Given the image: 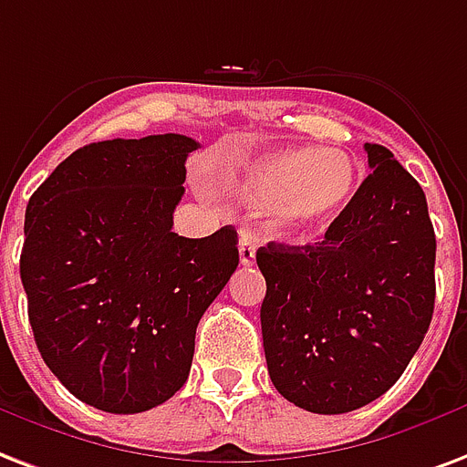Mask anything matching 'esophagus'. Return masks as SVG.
<instances>
[{
	"instance_id": "esophagus-1",
	"label": "esophagus",
	"mask_w": 467,
	"mask_h": 467,
	"mask_svg": "<svg viewBox=\"0 0 467 467\" xmlns=\"http://www.w3.org/2000/svg\"><path fill=\"white\" fill-rule=\"evenodd\" d=\"M254 259H257V244H254V240H252L249 234H242V237H240V262H242V266L254 265Z\"/></svg>"
}]
</instances>
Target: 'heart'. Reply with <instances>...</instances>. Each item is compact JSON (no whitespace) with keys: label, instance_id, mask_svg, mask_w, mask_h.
Returning a JSON list of instances; mask_svg holds the SVG:
<instances>
[{"label":"heart","instance_id":"obj_1","mask_svg":"<svg viewBox=\"0 0 467 467\" xmlns=\"http://www.w3.org/2000/svg\"><path fill=\"white\" fill-rule=\"evenodd\" d=\"M360 181V163L343 149L289 147L249 161L230 191L252 213H269L276 233L296 234L333 225Z\"/></svg>","mask_w":467,"mask_h":467}]
</instances>
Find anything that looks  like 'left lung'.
Segmentation results:
<instances>
[{
	"label": "left lung",
	"instance_id": "left-lung-1",
	"mask_svg": "<svg viewBox=\"0 0 467 467\" xmlns=\"http://www.w3.org/2000/svg\"><path fill=\"white\" fill-rule=\"evenodd\" d=\"M365 151L372 173L323 240L257 249L269 377L313 414L382 397L431 326L436 234L426 195L389 149Z\"/></svg>",
	"mask_w": 467,
	"mask_h": 467
}]
</instances>
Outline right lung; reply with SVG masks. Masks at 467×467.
Returning a JSON list of instances; mask_svg holds the SVG:
<instances>
[{
  "mask_svg": "<svg viewBox=\"0 0 467 467\" xmlns=\"http://www.w3.org/2000/svg\"><path fill=\"white\" fill-rule=\"evenodd\" d=\"M183 134L78 149L26 208L21 284L41 358L73 397L139 414L188 379L195 328L240 265L237 230L181 237Z\"/></svg>",
  "mask_w": 467,
  "mask_h": 467,
  "instance_id": "add662e5",
  "label": "right lung"
}]
</instances>
